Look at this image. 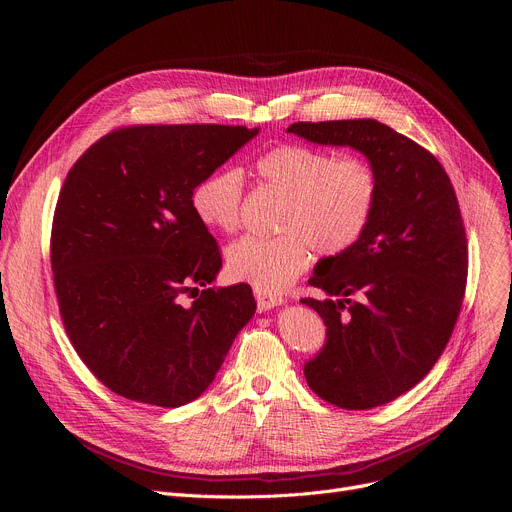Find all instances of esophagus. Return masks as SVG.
I'll use <instances>...</instances> for the list:
<instances>
[{
    "instance_id": "34e87169",
    "label": "esophagus",
    "mask_w": 512,
    "mask_h": 512,
    "mask_svg": "<svg viewBox=\"0 0 512 512\" xmlns=\"http://www.w3.org/2000/svg\"><path fill=\"white\" fill-rule=\"evenodd\" d=\"M257 299V309L259 311H270L274 307H280L284 303L282 297H276V294H263V292H255Z\"/></svg>"
}]
</instances>
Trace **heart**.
<instances>
[{"instance_id": "b5f03b06", "label": "heart", "mask_w": 512, "mask_h": 512, "mask_svg": "<svg viewBox=\"0 0 512 512\" xmlns=\"http://www.w3.org/2000/svg\"><path fill=\"white\" fill-rule=\"evenodd\" d=\"M253 170L261 184L284 197L272 238L245 236L226 251L234 280L257 292L286 290L313 261L351 251L365 236L380 197V178L369 159L336 155L305 143H282L261 153ZM245 182L238 170L222 168L203 176L191 193L197 220L215 232L240 226Z\"/></svg>"}]
</instances>
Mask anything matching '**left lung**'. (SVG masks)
<instances>
[{
  "label": "left lung",
  "mask_w": 512,
  "mask_h": 512,
  "mask_svg": "<svg viewBox=\"0 0 512 512\" xmlns=\"http://www.w3.org/2000/svg\"><path fill=\"white\" fill-rule=\"evenodd\" d=\"M288 132L353 147L378 172L365 236L321 259L309 280L328 299L301 303L328 328L326 346L305 363L309 388L348 411L386 405L434 367L461 313L469 251L459 201L440 161L378 120L297 122Z\"/></svg>",
  "instance_id": "8db88e82"
}]
</instances>
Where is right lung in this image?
Returning a JSON list of instances; mask_svg holds the SVG:
<instances>
[{
	"mask_svg": "<svg viewBox=\"0 0 512 512\" xmlns=\"http://www.w3.org/2000/svg\"><path fill=\"white\" fill-rule=\"evenodd\" d=\"M257 134L222 124L118 128L68 172L51 228L53 284L78 357L112 392L186 405L255 315L249 284L207 288L222 257L191 193ZM186 291L196 292L191 306L181 303Z\"/></svg>",
	"mask_w": 512,
	"mask_h": 512,
	"instance_id": "add662e5",
	"label": "right lung"
}]
</instances>
